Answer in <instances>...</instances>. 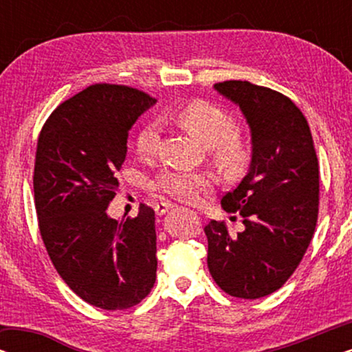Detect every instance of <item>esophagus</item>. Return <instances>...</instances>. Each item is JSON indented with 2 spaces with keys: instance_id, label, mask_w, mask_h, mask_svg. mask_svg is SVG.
Masks as SVG:
<instances>
[{
  "instance_id": "obj_1",
  "label": "esophagus",
  "mask_w": 352,
  "mask_h": 352,
  "mask_svg": "<svg viewBox=\"0 0 352 352\" xmlns=\"http://www.w3.org/2000/svg\"><path fill=\"white\" fill-rule=\"evenodd\" d=\"M173 208V205L171 204H168V201H162V204H158L157 205V214H165V213H168V211H170Z\"/></svg>"
}]
</instances>
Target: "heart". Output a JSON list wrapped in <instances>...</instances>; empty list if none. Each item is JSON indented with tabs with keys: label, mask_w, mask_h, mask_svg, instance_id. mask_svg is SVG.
Here are the masks:
<instances>
[{
	"label": "heart",
	"mask_w": 352,
	"mask_h": 352,
	"mask_svg": "<svg viewBox=\"0 0 352 352\" xmlns=\"http://www.w3.org/2000/svg\"><path fill=\"white\" fill-rule=\"evenodd\" d=\"M176 122L199 139L205 147H214L218 160L232 163L242 157L240 144L232 138L235 122L228 112L206 102L186 105L176 113ZM160 126L155 122L147 123L136 138V151L141 157H151L155 152ZM213 181L204 173L165 170L153 181V187L182 201H195L199 194L208 190Z\"/></svg>",
	"instance_id": "heart-1"
}]
</instances>
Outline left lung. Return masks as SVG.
Masks as SVG:
<instances>
[{"instance_id":"left-lung-1","label":"left lung","mask_w":352,"mask_h":352,"mask_svg":"<svg viewBox=\"0 0 352 352\" xmlns=\"http://www.w3.org/2000/svg\"><path fill=\"white\" fill-rule=\"evenodd\" d=\"M214 89L247 120L252 160L221 200L226 211H239L245 229L230 235L226 223L205 226L206 261L221 290L256 300L278 290L309 247L319 213V163L309 124L287 96L237 80Z\"/></svg>"}]
</instances>
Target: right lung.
Masks as SVG:
<instances>
[{"label": "right lung", "mask_w": 352, "mask_h": 352, "mask_svg": "<svg viewBox=\"0 0 352 352\" xmlns=\"http://www.w3.org/2000/svg\"><path fill=\"white\" fill-rule=\"evenodd\" d=\"M155 102L128 86L93 85L62 102L38 138L33 190L43 242L70 290L100 309L136 306L155 283V211L107 214L129 129Z\"/></svg>", "instance_id": "1"}]
</instances>
